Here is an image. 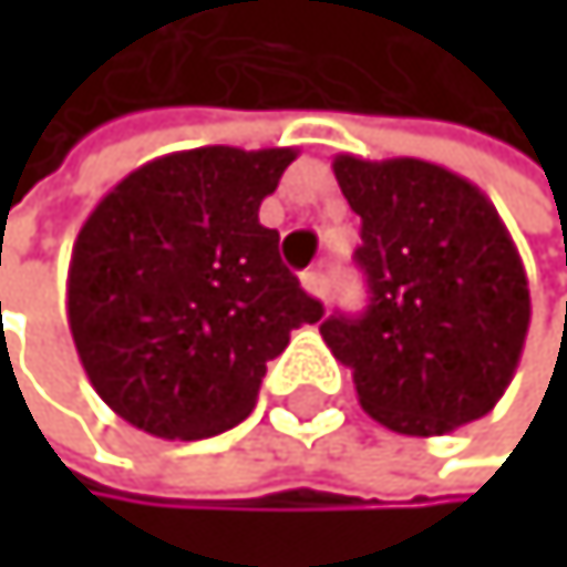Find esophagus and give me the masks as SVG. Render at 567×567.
Listing matches in <instances>:
<instances>
[{
	"label": "esophagus",
	"instance_id": "obj_1",
	"mask_svg": "<svg viewBox=\"0 0 567 567\" xmlns=\"http://www.w3.org/2000/svg\"><path fill=\"white\" fill-rule=\"evenodd\" d=\"M299 278H302V289H306L312 299H326V275H322L319 268H309V271H302Z\"/></svg>",
	"mask_w": 567,
	"mask_h": 567
}]
</instances>
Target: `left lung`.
<instances>
[{"mask_svg":"<svg viewBox=\"0 0 567 567\" xmlns=\"http://www.w3.org/2000/svg\"><path fill=\"white\" fill-rule=\"evenodd\" d=\"M360 217L363 316L319 333L353 370L360 408L401 435H445L504 398L530 326L527 271L489 197L425 159H333Z\"/></svg>","mask_w":567,"mask_h":567,"instance_id":"left-lung-1","label":"left lung"}]
</instances>
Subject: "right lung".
<instances>
[{
  "mask_svg": "<svg viewBox=\"0 0 567 567\" xmlns=\"http://www.w3.org/2000/svg\"><path fill=\"white\" fill-rule=\"evenodd\" d=\"M296 148L204 145L128 173L84 220L68 322L101 401L156 439H210L251 415L265 363L322 306L258 220Z\"/></svg>",
  "mask_w": 567,
  "mask_h": 567,
  "instance_id": "obj_1",
  "label": "right lung"
}]
</instances>
